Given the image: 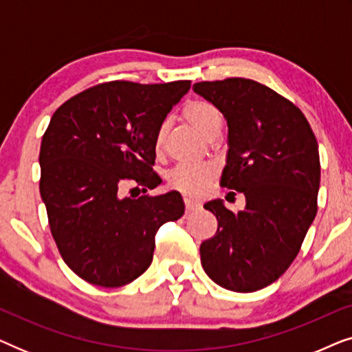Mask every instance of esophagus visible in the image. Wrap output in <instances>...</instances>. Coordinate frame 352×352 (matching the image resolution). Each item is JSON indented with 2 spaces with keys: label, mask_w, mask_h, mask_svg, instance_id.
I'll return each instance as SVG.
<instances>
[{
  "label": "esophagus",
  "mask_w": 352,
  "mask_h": 352,
  "mask_svg": "<svg viewBox=\"0 0 352 352\" xmlns=\"http://www.w3.org/2000/svg\"><path fill=\"white\" fill-rule=\"evenodd\" d=\"M184 204H186V213L187 214H190V213H194V211L200 210V204H199V201H195V200L184 199Z\"/></svg>",
  "instance_id": "34e87169"
}]
</instances>
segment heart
<instances>
[{
  "label": "heart",
  "mask_w": 352,
  "mask_h": 352,
  "mask_svg": "<svg viewBox=\"0 0 352 352\" xmlns=\"http://www.w3.org/2000/svg\"><path fill=\"white\" fill-rule=\"evenodd\" d=\"M182 117L195 131L206 136L214 126H219L221 118L218 110L213 104L206 100H189L182 107ZM163 141H165V126L157 131L155 146L157 152H162ZM216 175V168L210 163H194V165H179L168 175V182L182 194L197 197L204 194L208 182Z\"/></svg>",
  "instance_id": "obj_1"
}]
</instances>
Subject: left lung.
Returning a JSON list of instances; mask_svg holds the SVG:
<instances>
[{
    "mask_svg": "<svg viewBox=\"0 0 352 352\" xmlns=\"http://www.w3.org/2000/svg\"><path fill=\"white\" fill-rule=\"evenodd\" d=\"M194 91L228 122L221 184L247 201L239 213L221 199L204 205L218 230L200 245L201 266L228 290H261L287 271L316 218L319 146L301 110L258 81H201Z\"/></svg>",
    "mask_w": 352,
    "mask_h": 352,
    "instance_id": "obj_1",
    "label": "left lung"
}]
</instances>
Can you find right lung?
Listing matches in <instances>:
<instances>
[{
	"label": "right lung",
	"mask_w": 352,
	"mask_h": 352,
	"mask_svg": "<svg viewBox=\"0 0 352 352\" xmlns=\"http://www.w3.org/2000/svg\"><path fill=\"white\" fill-rule=\"evenodd\" d=\"M189 89L187 80L110 81L52 115L40 148V194L57 248L83 280L105 288L133 282L151 266L157 230L184 214L179 192L131 199L122 187L160 184L153 142Z\"/></svg>",
	"instance_id": "add662e5"
}]
</instances>
